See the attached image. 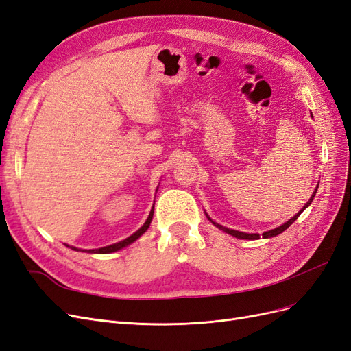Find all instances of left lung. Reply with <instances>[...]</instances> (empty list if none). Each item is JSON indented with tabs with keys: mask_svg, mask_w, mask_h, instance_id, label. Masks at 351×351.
Masks as SVG:
<instances>
[{
	"mask_svg": "<svg viewBox=\"0 0 351 351\" xmlns=\"http://www.w3.org/2000/svg\"><path fill=\"white\" fill-rule=\"evenodd\" d=\"M311 115H312V114H311ZM312 117H313V115H312ZM317 187H319V186H316L315 192L312 193V197L306 202V205H304L299 212H297V214H295L293 218H290L289 221L284 222L282 226H280V227H277V228H274V230H269V231H265V232H262V237H263V239H271V237H275V236L281 234L282 231H285L287 228H289V227L293 224V222H294L297 218H299V215L302 214V212L312 204V200H313V197H315V195H316V190H317ZM205 215H206V218H208V219L212 222V224H214L217 228L222 230V231L227 232V234H230V236H232V237L241 239V240H258V239H261V236L258 234V232H243V231H237V230H231V228H227V227H222L221 224H218V222L212 221V219H210V217L206 214V212H205Z\"/></svg>",
	"mask_w": 351,
	"mask_h": 351,
	"instance_id": "1",
	"label": "left lung"
}]
</instances>
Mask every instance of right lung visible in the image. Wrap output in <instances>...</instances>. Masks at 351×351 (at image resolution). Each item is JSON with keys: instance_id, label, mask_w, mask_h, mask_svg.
I'll list each match as a JSON object with an SVG mask.
<instances>
[{"instance_id": "right-lung-1", "label": "right lung", "mask_w": 351, "mask_h": 351, "mask_svg": "<svg viewBox=\"0 0 351 351\" xmlns=\"http://www.w3.org/2000/svg\"><path fill=\"white\" fill-rule=\"evenodd\" d=\"M158 190V189H156ZM155 205V204H154ZM152 218H154V206H152V209H151V212H149V215H147V218H146V221H145V224L137 230L136 232H133L132 236H129L127 239H124V240H121V241H119V243H114V244H110V246H104V247H99V249H77V247H74V246H69V244H66L67 247H70V249H73V250H76V252H84V253H98V254H105V253H114V252H119V250H121V249H124V247H127L129 246V244H132V243H134L137 239H139L142 234H145L146 232V230L149 228V226H151V222H152Z\"/></svg>"}]
</instances>
